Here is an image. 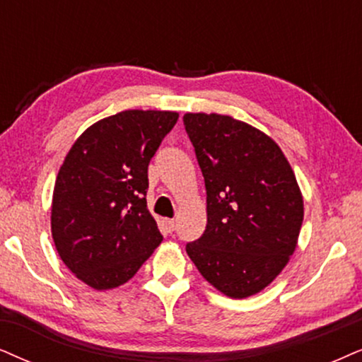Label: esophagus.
<instances>
[{"instance_id":"obj_1","label":"esophagus","mask_w":362,"mask_h":362,"mask_svg":"<svg viewBox=\"0 0 362 362\" xmlns=\"http://www.w3.org/2000/svg\"><path fill=\"white\" fill-rule=\"evenodd\" d=\"M160 228H162L165 234H172V232L175 230V221H173V218H162V221H160Z\"/></svg>"}]
</instances>
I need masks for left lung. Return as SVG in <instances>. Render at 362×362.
Here are the masks:
<instances>
[{
	"label": "left lung",
	"instance_id": "8db88e82",
	"mask_svg": "<svg viewBox=\"0 0 362 362\" xmlns=\"http://www.w3.org/2000/svg\"><path fill=\"white\" fill-rule=\"evenodd\" d=\"M184 125L207 190V227L187 254L226 296L257 294L296 250L304 202L294 172L276 141L249 123L185 113Z\"/></svg>",
	"mask_w": 362,
	"mask_h": 362
}]
</instances>
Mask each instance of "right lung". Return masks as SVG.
<instances>
[{
	"mask_svg": "<svg viewBox=\"0 0 362 362\" xmlns=\"http://www.w3.org/2000/svg\"><path fill=\"white\" fill-rule=\"evenodd\" d=\"M175 112L125 110L86 128L59 167L52 235L59 257L97 291L122 286L162 242L147 209L148 163Z\"/></svg>",
	"mask_w": 362,
	"mask_h": 362,
	"instance_id": "right-lung-1",
	"label": "right lung"
}]
</instances>
